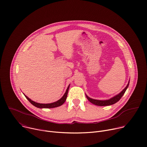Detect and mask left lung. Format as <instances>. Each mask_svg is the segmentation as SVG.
I'll list each match as a JSON object with an SVG mask.
<instances>
[{
	"mask_svg": "<svg viewBox=\"0 0 147 147\" xmlns=\"http://www.w3.org/2000/svg\"><path fill=\"white\" fill-rule=\"evenodd\" d=\"M129 85V81L128 84L127 85V86L125 87V88L120 92L119 93L118 95L115 96L114 97L108 99V100H96V99H94L92 98H90V97H88L86 94V97L88 99V100L91 102L92 103L95 105H98V106H109V105H111L115 104V103H116L117 102H118L120 98L122 97V96L124 95V94L125 93V91H126L127 88H128Z\"/></svg>",
	"mask_w": 147,
	"mask_h": 147,
	"instance_id": "obj_1",
	"label": "left lung"
}]
</instances>
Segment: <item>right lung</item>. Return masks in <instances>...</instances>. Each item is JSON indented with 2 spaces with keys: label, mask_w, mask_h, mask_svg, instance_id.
<instances>
[{
  "label": "right lung",
  "mask_w": 147,
  "mask_h": 147,
  "mask_svg": "<svg viewBox=\"0 0 147 147\" xmlns=\"http://www.w3.org/2000/svg\"><path fill=\"white\" fill-rule=\"evenodd\" d=\"M69 87H70V85L67 87V88L66 90V91L65 94H64V95L59 100H58L57 101L53 103H37V102H35L32 100L31 99H30L26 95H25L26 98L30 101V102L31 104H32L33 105L35 106V107H37V108H56V107H60V106L62 105L65 103V102L66 100L67 96V94H68Z\"/></svg>",
  "instance_id": "obj_1"
}]
</instances>
